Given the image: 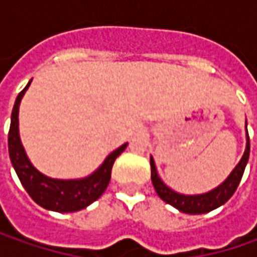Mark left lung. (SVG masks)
<instances>
[{"instance_id":"1","label":"left lung","mask_w":257,"mask_h":257,"mask_svg":"<svg viewBox=\"0 0 257 257\" xmlns=\"http://www.w3.org/2000/svg\"><path fill=\"white\" fill-rule=\"evenodd\" d=\"M247 137V143H246V150L243 154L242 160L239 164L234 167V170L230 173V176L224 180V182L216 187L214 190L204 194H197V196H184L179 193L173 192L170 187H167L162 179L159 177L157 170H156V164H154L153 157H150V166H152V182H153L154 189L159 194V197L164 200L166 203L172 204L173 207L179 209L183 213H189V214H202V213L212 212L214 209H217L219 206H222L227 202L233 196V193L236 192L239 183L242 180L244 167L249 160V154H250V140H249V133L246 134Z\"/></svg>"}]
</instances>
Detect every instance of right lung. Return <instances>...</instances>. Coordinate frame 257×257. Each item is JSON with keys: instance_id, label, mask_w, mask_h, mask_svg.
I'll use <instances>...</instances> for the list:
<instances>
[{"instance_id": "right-lung-1", "label": "right lung", "mask_w": 257, "mask_h": 257, "mask_svg": "<svg viewBox=\"0 0 257 257\" xmlns=\"http://www.w3.org/2000/svg\"><path fill=\"white\" fill-rule=\"evenodd\" d=\"M30 84L31 81L18 94L11 114V125L8 132V152H10L11 163L14 166V170L21 184L24 186L30 197L37 204L48 210L60 213L81 210L88 204L95 202L105 192L111 179V169L114 162L123 153L127 144H123L121 147L114 150L91 176L81 180H57L41 174L30 163L18 134L20 101Z\"/></svg>"}]
</instances>
